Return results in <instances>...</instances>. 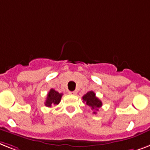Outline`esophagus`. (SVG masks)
<instances>
[{
	"mask_svg": "<svg viewBox=\"0 0 150 150\" xmlns=\"http://www.w3.org/2000/svg\"><path fill=\"white\" fill-rule=\"evenodd\" d=\"M76 93H77V92H75V91H74V92H69V94L71 95H76Z\"/></svg>",
	"mask_w": 150,
	"mask_h": 150,
	"instance_id": "obj_1",
	"label": "esophagus"
}]
</instances>
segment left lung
Listing matches in <instances>:
<instances>
[{
  "mask_svg": "<svg viewBox=\"0 0 150 150\" xmlns=\"http://www.w3.org/2000/svg\"><path fill=\"white\" fill-rule=\"evenodd\" d=\"M82 99H83L84 103H86V105L91 107V109L94 111L93 112L94 114H96V111L98 110V108H100L103 105V103H102L101 100H99L96 97L95 92H92V91L87 92L85 96H83Z\"/></svg>",
  "mask_w": 150,
  "mask_h": 150,
  "instance_id": "1",
  "label": "left lung"
}]
</instances>
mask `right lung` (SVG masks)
<instances>
[{
	"label": "right lung",
	"instance_id": "1",
	"mask_svg": "<svg viewBox=\"0 0 150 150\" xmlns=\"http://www.w3.org/2000/svg\"><path fill=\"white\" fill-rule=\"evenodd\" d=\"M62 96V93H59L54 89L52 88L47 94L46 101L45 102V105L47 107H52V105H56L59 104Z\"/></svg>",
	"mask_w": 150,
	"mask_h": 150
}]
</instances>
